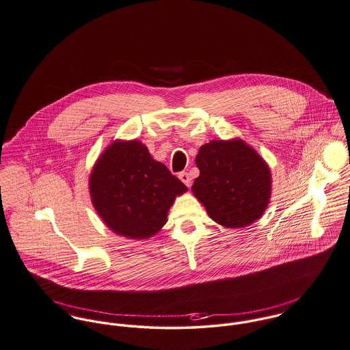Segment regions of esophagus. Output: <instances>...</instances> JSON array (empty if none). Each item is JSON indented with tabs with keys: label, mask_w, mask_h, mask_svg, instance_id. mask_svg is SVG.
<instances>
[{
	"label": "esophagus",
	"mask_w": 350,
	"mask_h": 350,
	"mask_svg": "<svg viewBox=\"0 0 350 350\" xmlns=\"http://www.w3.org/2000/svg\"><path fill=\"white\" fill-rule=\"evenodd\" d=\"M179 179H180L187 187L191 186V176H189L187 172H179Z\"/></svg>",
	"instance_id": "34e87169"
}]
</instances>
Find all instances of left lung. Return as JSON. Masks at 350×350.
<instances>
[{"instance_id":"obj_1","label":"left lung","mask_w":350,"mask_h":350,"mask_svg":"<svg viewBox=\"0 0 350 350\" xmlns=\"http://www.w3.org/2000/svg\"><path fill=\"white\" fill-rule=\"evenodd\" d=\"M200 175L192 192L210 217L228 228L245 227L262 215L271 196V171L243 140H212L196 157Z\"/></svg>"}]
</instances>
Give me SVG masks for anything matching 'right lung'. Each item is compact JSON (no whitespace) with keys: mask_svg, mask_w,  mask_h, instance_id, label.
<instances>
[{"mask_svg":"<svg viewBox=\"0 0 350 350\" xmlns=\"http://www.w3.org/2000/svg\"><path fill=\"white\" fill-rule=\"evenodd\" d=\"M187 187L138 140L114 142L90 176L94 207L118 234L146 239L158 232L176 195Z\"/></svg>","mask_w":350,"mask_h":350,"instance_id":"right-lung-1","label":"right lung"}]
</instances>
